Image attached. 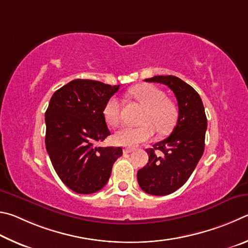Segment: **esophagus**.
<instances>
[{
    "label": "esophagus",
    "instance_id": "esophagus-1",
    "mask_svg": "<svg viewBox=\"0 0 248 248\" xmlns=\"http://www.w3.org/2000/svg\"><path fill=\"white\" fill-rule=\"evenodd\" d=\"M133 150H134L133 148H124V149H123V153H124V154H129V153H132Z\"/></svg>",
    "mask_w": 248,
    "mask_h": 248
}]
</instances>
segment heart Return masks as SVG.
<instances>
[{
  "label": "heart",
  "mask_w": 248,
  "mask_h": 248,
  "mask_svg": "<svg viewBox=\"0 0 248 248\" xmlns=\"http://www.w3.org/2000/svg\"><path fill=\"white\" fill-rule=\"evenodd\" d=\"M129 95L145 107L137 127H123L114 135L117 145L135 147L149 140L154 136L155 129L159 134H167L174 127L177 121V108L171 100L167 98L161 89L153 85H140L129 90ZM103 116L110 126L121 123V102L112 97L104 104Z\"/></svg>",
  "instance_id": "heart-1"
}]
</instances>
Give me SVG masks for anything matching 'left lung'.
Wrapping results in <instances>:
<instances>
[{
	"instance_id": "obj_1",
	"label": "left lung",
	"mask_w": 248,
	"mask_h": 248,
	"mask_svg": "<svg viewBox=\"0 0 248 248\" xmlns=\"http://www.w3.org/2000/svg\"><path fill=\"white\" fill-rule=\"evenodd\" d=\"M145 81L167 85L174 93L179 119L170 136L147 149L148 163L138 170L141 189L155 196H164L182 187L192 175L205 149L207 117L201 95L192 86L175 76H154ZM155 150L163 153L161 157Z\"/></svg>"
}]
</instances>
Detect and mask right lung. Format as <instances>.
Wrapping results in <instances>:
<instances>
[{
    "mask_svg": "<svg viewBox=\"0 0 248 248\" xmlns=\"http://www.w3.org/2000/svg\"><path fill=\"white\" fill-rule=\"evenodd\" d=\"M120 88L75 79L55 91L46 111V147L56 174L78 194H93L108 183L121 147H95L110 135L104 104Z\"/></svg>",
    "mask_w": 248,
    "mask_h": 248,
    "instance_id": "add662e5",
    "label": "right lung"
}]
</instances>
